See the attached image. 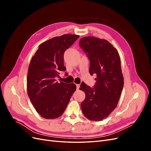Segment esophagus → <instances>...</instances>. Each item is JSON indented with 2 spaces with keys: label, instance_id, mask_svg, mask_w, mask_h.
<instances>
[{
  "label": "esophagus",
  "instance_id": "1",
  "mask_svg": "<svg viewBox=\"0 0 151 151\" xmlns=\"http://www.w3.org/2000/svg\"><path fill=\"white\" fill-rule=\"evenodd\" d=\"M77 86V89H79L80 88V84H76Z\"/></svg>",
  "mask_w": 151,
  "mask_h": 151
}]
</instances>
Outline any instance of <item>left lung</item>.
Returning <instances> with one entry per match:
<instances>
[{"label":"left lung","instance_id":"1","mask_svg":"<svg viewBox=\"0 0 151 151\" xmlns=\"http://www.w3.org/2000/svg\"><path fill=\"white\" fill-rule=\"evenodd\" d=\"M79 46L90 60L89 74L96 76L91 88L82 83L81 90L86 94L81 103L84 115L90 120L101 121L115 109L123 87L121 61L117 50L106 40L86 36Z\"/></svg>","mask_w":151,"mask_h":151}]
</instances>
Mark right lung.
<instances>
[{"mask_svg": "<svg viewBox=\"0 0 151 151\" xmlns=\"http://www.w3.org/2000/svg\"><path fill=\"white\" fill-rule=\"evenodd\" d=\"M79 37L66 34L41 44L29 63L27 92L36 111L46 119H54L64 112L73 93L74 83H58L59 72L65 71L63 54Z\"/></svg>", "mask_w": 151, "mask_h": 151, "instance_id": "obj_1", "label": "right lung"}]
</instances>
